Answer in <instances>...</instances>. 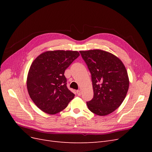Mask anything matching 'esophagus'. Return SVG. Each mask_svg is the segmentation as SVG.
Returning a JSON list of instances; mask_svg holds the SVG:
<instances>
[{"label": "esophagus", "mask_w": 152, "mask_h": 152, "mask_svg": "<svg viewBox=\"0 0 152 152\" xmlns=\"http://www.w3.org/2000/svg\"><path fill=\"white\" fill-rule=\"evenodd\" d=\"M77 94L78 96H80L81 94H82V92L80 90H77Z\"/></svg>", "instance_id": "1"}]
</instances>
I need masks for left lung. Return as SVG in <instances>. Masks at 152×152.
<instances>
[{"label": "left lung", "instance_id": "1", "mask_svg": "<svg viewBox=\"0 0 152 152\" xmlns=\"http://www.w3.org/2000/svg\"><path fill=\"white\" fill-rule=\"evenodd\" d=\"M91 74L93 98L87 102L91 112L107 115L117 109L125 99L129 86L126 68L120 59L100 49L80 50Z\"/></svg>", "mask_w": 152, "mask_h": 152}]
</instances>
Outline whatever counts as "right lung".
I'll list each match as a JSON object with an SVG mask.
<instances>
[{
  "label": "right lung",
  "mask_w": 152,
  "mask_h": 152,
  "mask_svg": "<svg viewBox=\"0 0 152 152\" xmlns=\"http://www.w3.org/2000/svg\"><path fill=\"white\" fill-rule=\"evenodd\" d=\"M80 56L76 50H49L32 62L26 80L30 98L42 112L54 115L65 109L75 94L67 88L66 69Z\"/></svg>",
  "instance_id": "obj_1"
}]
</instances>
